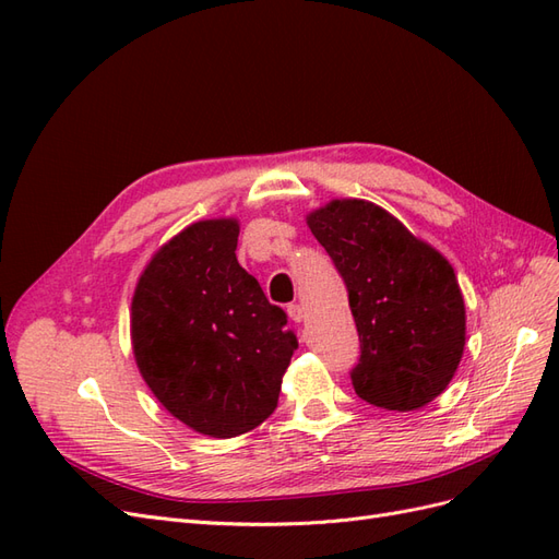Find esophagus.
Wrapping results in <instances>:
<instances>
[{"mask_svg":"<svg viewBox=\"0 0 559 559\" xmlns=\"http://www.w3.org/2000/svg\"><path fill=\"white\" fill-rule=\"evenodd\" d=\"M286 314H289V319L294 321V324H300L302 317H306V312H302V308L296 306V302H292V306H286Z\"/></svg>","mask_w":559,"mask_h":559,"instance_id":"obj_1","label":"esophagus"}]
</instances>
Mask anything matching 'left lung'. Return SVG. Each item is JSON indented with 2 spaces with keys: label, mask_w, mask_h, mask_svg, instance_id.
<instances>
[{
  "label": "left lung",
  "mask_w": 559,
  "mask_h": 559,
  "mask_svg": "<svg viewBox=\"0 0 559 559\" xmlns=\"http://www.w3.org/2000/svg\"><path fill=\"white\" fill-rule=\"evenodd\" d=\"M308 226L347 284L361 341L354 392L399 413L443 394L466 343L450 261L368 200H331L308 214Z\"/></svg>",
  "instance_id": "1"
}]
</instances>
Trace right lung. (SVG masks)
<instances>
[{
    "instance_id": "obj_1",
    "label": "right lung",
    "mask_w": 559,
    "mask_h": 559,
    "mask_svg": "<svg viewBox=\"0 0 559 559\" xmlns=\"http://www.w3.org/2000/svg\"><path fill=\"white\" fill-rule=\"evenodd\" d=\"M238 218L186 226L146 263L130 312L144 382L167 413L212 438L273 415L298 347L284 310L238 263Z\"/></svg>"
}]
</instances>
